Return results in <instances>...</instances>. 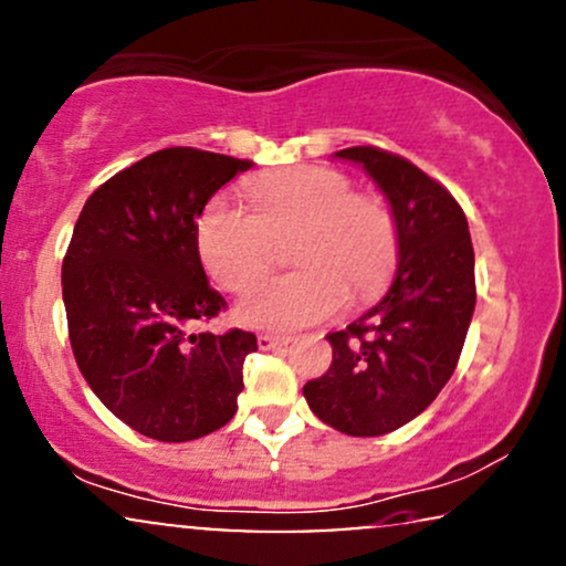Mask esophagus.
<instances>
[{"mask_svg": "<svg viewBox=\"0 0 566 566\" xmlns=\"http://www.w3.org/2000/svg\"><path fill=\"white\" fill-rule=\"evenodd\" d=\"M287 343H290L287 335H274V333H261V335H258V346H261V350L287 346Z\"/></svg>", "mask_w": 566, "mask_h": 566, "instance_id": "1", "label": "esophagus"}]
</instances>
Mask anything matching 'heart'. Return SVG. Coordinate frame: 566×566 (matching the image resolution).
Wrapping results in <instances>:
<instances>
[{"instance_id":"obj_1","label":"heart","mask_w":566,"mask_h":566,"mask_svg":"<svg viewBox=\"0 0 566 566\" xmlns=\"http://www.w3.org/2000/svg\"><path fill=\"white\" fill-rule=\"evenodd\" d=\"M252 212L212 197L197 218V252L223 290L239 292L273 262L275 244L293 239L302 265L264 280L237 303L250 327L292 329L335 316L350 292L369 301L391 282L399 263V229L380 199L356 193L348 175L329 167H295L247 186Z\"/></svg>"}]
</instances>
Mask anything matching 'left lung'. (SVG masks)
I'll return each instance as SVG.
<instances>
[{
    "mask_svg": "<svg viewBox=\"0 0 566 566\" xmlns=\"http://www.w3.org/2000/svg\"><path fill=\"white\" fill-rule=\"evenodd\" d=\"M399 229V269L386 297L340 333L333 365L303 386L311 412L348 437H382L418 418L458 367L476 305L469 220L439 180L399 154L354 146Z\"/></svg>",
    "mask_w": 566,
    "mask_h": 566,
    "instance_id": "left-lung-1",
    "label": "left lung"
}]
</instances>
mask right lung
<instances>
[{"label":"right lung","mask_w":566,"mask_h":566,"mask_svg":"<svg viewBox=\"0 0 566 566\" xmlns=\"http://www.w3.org/2000/svg\"><path fill=\"white\" fill-rule=\"evenodd\" d=\"M250 167L226 154L161 148L95 188L74 226L63 258L71 350L97 399L143 437L191 441L237 412L258 337L191 333L226 308L193 231L212 193Z\"/></svg>","instance_id":"add662e5"}]
</instances>
